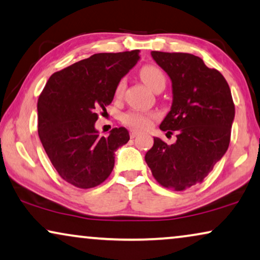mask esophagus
<instances>
[{"label": "esophagus", "mask_w": 260, "mask_h": 260, "mask_svg": "<svg viewBox=\"0 0 260 260\" xmlns=\"http://www.w3.org/2000/svg\"><path fill=\"white\" fill-rule=\"evenodd\" d=\"M138 136H139V132H138V131H131V138H136Z\"/></svg>", "instance_id": "1"}]
</instances>
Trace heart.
<instances>
[{
    "instance_id": "b5f03b06",
    "label": "heart",
    "mask_w": 260,
    "mask_h": 260,
    "mask_svg": "<svg viewBox=\"0 0 260 260\" xmlns=\"http://www.w3.org/2000/svg\"><path fill=\"white\" fill-rule=\"evenodd\" d=\"M140 77L143 79L145 84L153 90L155 84L160 81V79H165L162 72L159 70L158 68L153 67V65H146L140 70ZM124 88V81H120L119 84L116 86V95L119 96L122 94ZM155 114L153 113H146V112H128L122 116V121L124 124L134 128V129H147L152 126L153 121L155 119Z\"/></svg>"
}]
</instances>
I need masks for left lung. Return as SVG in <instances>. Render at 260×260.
Listing matches in <instances>:
<instances>
[{
    "label": "left lung",
    "mask_w": 260,
    "mask_h": 260,
    "mask_svg": "<svg viewBox=\"0 0 260 260\" xmlns=\"http://www.w3.org/2000/svg\"><path fill=\"white\" fill-rule=\"evenodd\" d=\"M151 55L172 86L170 112L159 128L177 131V140L168 145L154 137L145 160L162 186L184 190L202 182L226 153L234 103L223 76L197 55L158 51Z\"/></svg>",
    "instance_id": "obj_1"
}]
</instances>
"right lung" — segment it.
Wrapping results in <instances>:
<instances>
[{"label": "right lung", "instance_id": "add662e5", "mask_svg": "<svg viewBox=\"0 0 260 260\" xmlns=\"http://www.w3.org/2000/svg\"><path fill=\"white\" fill-rule=\"evenodd\" d=\"M139 59V50L96 53L48 78L38 100V133L64 181L89 189L108 178L115 151L128 143L129 133L119 127L100 136L95 122Z\"/></svg>", "mask_w": 260, "mask_h": 260}]
</instances>
